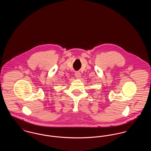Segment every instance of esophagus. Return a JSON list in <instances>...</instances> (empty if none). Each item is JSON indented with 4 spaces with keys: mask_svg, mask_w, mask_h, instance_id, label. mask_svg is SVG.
<instances>
[{
    "mask_svg": "<svg viewBox=\"0 0 151 151\" xmlns=\"http://www.w3.org/2000/svg\"><path fill=\"white\" fill-rule=\"evenodd\" d=\"M75 77H76L77 79H80V78L81 77V75L80 72H79V71L75 72Z\"/></svg>",
    "mask_w": 151,
    "mask_h": 151,
    "instance_id": "34e87169",
    "label": "esophagus"
}]
</instances>
